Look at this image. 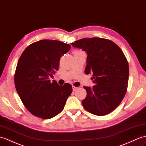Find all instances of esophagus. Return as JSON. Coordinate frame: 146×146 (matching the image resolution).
I'll return each instance as SVG.
<instances>
[{"label": "esophagus", "mask_w": 146, "mask_h": 146, "mask_svg": "<svg viewBox=\"0 0 146 146\" xmlns=\"http://www.w3.org/2000/svg\"><path fill=\"white\" fill-rule=\"evenodd\" d=\"M72 88H73V91H75L78 89V87H76V86H73Z\"/></svg>", "instance_id": "esophagus-1"}]
</instances>
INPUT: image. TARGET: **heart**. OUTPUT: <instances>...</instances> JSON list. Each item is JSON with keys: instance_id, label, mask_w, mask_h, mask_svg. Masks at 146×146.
Returning <instances> with one entry per match:
<instances>
[{"instance_id": "b5f03b06", "label": "heart", "mask_w": 146, "mask_h": 146, "mask_svg": "<svg viewBox=\"0 0 146 146\" xmlns=\"http://www.w3.org/2000/svg\"><path fill=\"white\" fill-rule=\"evenodd\" d=\"M81 53V52H80V51H78V50L74 51V54H75V53Z\"/></svg>"}]
</instances>
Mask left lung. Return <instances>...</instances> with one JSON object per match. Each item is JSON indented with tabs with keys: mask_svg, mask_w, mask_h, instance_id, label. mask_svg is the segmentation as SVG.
Masks as SVG:
<instances>
[{
	"mask_svg": "<svg viewBox=\"0 0 146 146\" xmlns=\"http://www.w3.org/2000/svg\"><path fill=\"white\" fill-rule=\"evenodd\" d=\"M87 54L84 72L93 73L92 88L83 86L87 92L82 104L96 116H104L119 106L126 93L129 65L123 51L116 43L101 38H82L70 43Z\"/></svg>",
	"mask_w": 146,
	"mask_h": 146,
	"instance_id": "1",
	"label": "left lung"
}]
</instances>
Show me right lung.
<instances>
[{
    "mask_svg": "<svg viewBox=\"0 0 146 146\" xmlns=\"http://www.w3.org/2000/svg\"><path fill=\"white\" fill-rule=\"evenodd\" d=\"M71 48L58 40H42L27 46L17 65L14 82L20 100L30 113L42 119L58 114L72 93L69 83L60 86L50 78L58 70L60 57Z\"/></svg>",
    "mask_w": 146,
    "mask_h": 146,
    "instance_id": "1",
    "label": "right lung"
}]
</instances>
